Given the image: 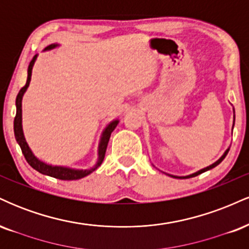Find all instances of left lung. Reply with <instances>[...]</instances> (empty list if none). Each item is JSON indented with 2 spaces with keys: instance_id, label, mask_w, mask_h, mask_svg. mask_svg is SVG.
<instances>
[{
  "instance_id": "8db88e82",
  "label": "left lung",
  "mask_w": 249,
  "mask_h": 249,
  "mask_svg": "<svg viewBox=\"0 0 249 249\" xmlns=\"http://www.w3.org/2000/svg\"><path fill=\"white\" fill-rule=\"evenodd\" d=\"M228 151H230V148H228V150H226V152L224 153V156H222L221 158H220L218 161H215V162H214V164H212V165H211V166H208V167H206V168H202V170L198 171V172H196V173H193V174H191V176H187V177H176V176H171V177H173V178H193V177H196V176H199V174H201V173L206 172V171L211 170V168H213V167H215L216 165H219L220 162H221L222 160H224V159H225V157L227 156Z\"/></svg>"
}]
</instances>
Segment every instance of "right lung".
<instances>
[{"instance_id": "obj_1", "label": "right lung", "mask_w": 249, "mask_h": 249, "mask_svg": "<svg viewBox=\"0 0 249 249\" xmlns=\"http://www.w3.org/2000/svg\"><path fill=\"white\" fill-rule=\"evenodd\" d=\"M57 44H51L49 47L45 48V50L48 49H53L55 48ZM36 55L34 56V58L31 59L29 68H28V78H27V83L23 88L19 90L18 95L16 97V116L15 119H14V132H15V138L17 142H18L19 147H21L22 153H23L25 160L28 161V164L30 165L31 167L35 168L36 171H38L39 173L42 174H47L49 177H53V178L59 179V180H77V179H81L87 177L88 174H90L91 172L96 170L97 167L101 166V164L104 160V157H105V152H107V142L108 139H110L111 132L115 130L117 124H118V121H115L112 123L108 124V126L105 128L104 133H103L102 137V141L101 144H99V158H98V162L93 168L91 170H71V168H67V167H59V166H51V165H47L44 162L39 161L38 159L34 156L33 152L30 151L29 146H28L27 142H25L24 136H23V131H22V97H23V93L27 90V88L29 87V83H30V78H31V71H33V65L35 63L36 59Z\"/></svg>"}]
</instances>
